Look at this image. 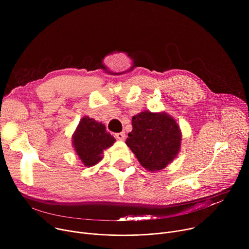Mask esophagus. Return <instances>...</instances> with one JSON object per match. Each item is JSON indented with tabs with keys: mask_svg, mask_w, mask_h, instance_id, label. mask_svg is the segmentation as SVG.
Listing matches in <instances>:
<instances>
[{
	"mask_svg": "<svg viewBox=\"0 0 249 249\" xmlns=\"http://www.w3.org/2000/svg\"><path fill=\"white\" fill-rule=\"evenodd\" d=\"M115 137L120 140V141H123L125 139V132H120V133H117L115 134Z\"/></svg>",
	"mask_w": 249,
	"mask_h": 249,
	"instance_id": "obj_1",
	"label": "esophagus"
}]
</instances>
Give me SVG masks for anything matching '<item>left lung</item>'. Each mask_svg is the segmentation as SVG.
<instances>
[{
    "label": "left lung",
    "mask_w": 249,
    "mask_h": 249,
    "mask_svg": "<svg viewBox=\"0 0 249 249\" xmlns=\"http://www.w3.org/2000/svg\"><path fill=\"white\" fill-rule=\"evenodd\" d=\"M132 125L126 145L146 169L160 170L178 154L181 133L171 116L145 110L133 116Z\"/></svg>",
    "instance_id": "8db88e82"
}]
</instances>
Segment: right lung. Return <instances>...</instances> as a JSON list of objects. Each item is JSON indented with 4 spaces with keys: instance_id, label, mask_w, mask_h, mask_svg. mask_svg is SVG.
<instances>
[{
    "instance_id": "obj_1",
    "label": "right lung",
    "mask_w": 249,
    "mask_h": 249,
    "mask_svg": "<svg viewBox=\"0 0 249 249\" xmlns=\"http://www.w3.org/2000/svg\"><path fill=\"white\" fill-rule=\"evenodd\" d=\"M115 138L100 122L84 117L73 136V145L80 160L86 166H92L102 160L103 151L111 147Z\"/></svg>"
}]
</instances>
